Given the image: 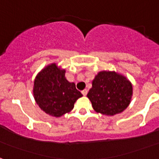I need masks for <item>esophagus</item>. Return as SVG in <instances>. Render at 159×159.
Here are the masks:
<instances>
[{
	"instance_id": "1",
	"label": "esophagus",
	"mask_w": 159,
	"mask_h": 159,
	"mask_svg": "<svg viewBox=\"0 0 159 159\" xmlns=\"http://www.w3.org/2000/svg\"><path fill=\"white\" fill-rule=\"evenodd\" d=\"M82 95H83V96H87V90H83V91H82Z\"/></svg>"
}]
</instances>
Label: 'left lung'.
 <instances>
[{"mask_svg": "<svg viewBox=\"0 0 159 159\" xmlns=\"http://www.w3.org/2000/svg\"><path fill=\"white\" fill-rule=\"evenodd\" d=\"M132 94L133 87L125 77L116 72L102 71L92 81L87 97L97 113L114 116L128 107Z\"/></svg>", "mask_w": 159, "mask_h": 159, "instance_id": "1", "label": "left lung"}]
</instances>
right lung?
Listing matches in <instances>:
<instances>
[{
	"label": "right lung",
	"mask_w": 159,
	"mask_h": 159,
	"mask_svg": "<svg viewBox=\"0 0 159 159\" xmlns=\"http://www.w3.org/2000/svg\"><path fill=\"white\" fill-rule=\"evenodd\" d=\"M34 97L41 110L49 116L60 117L68 113L82 94L76 85L65 77V70L56 63L48 65L36 76L34 82Z\"/></svg>",
	"instance_id": "add662e5"
}]
</instances>
